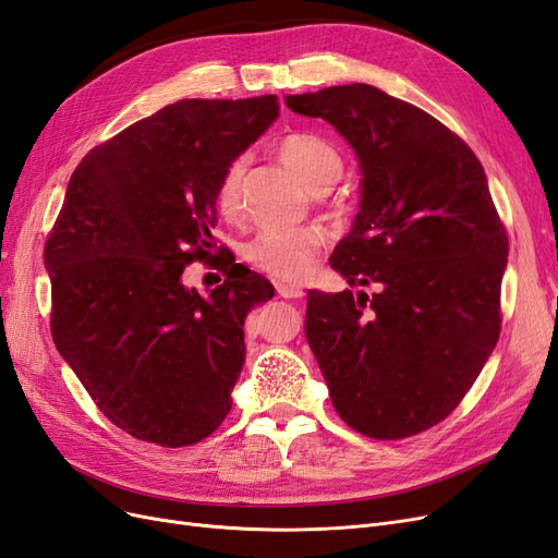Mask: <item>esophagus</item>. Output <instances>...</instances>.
Segmentation results:
<instances>
[{
    "label": "esophagus",
    "mask_w": 558,
    "mask_h": 558,
    "mask_svg": "<svg viewBox=\"0 0 558 558\" xmlns=\"http://www.w3.org/2000/svg\"><path fill=\"white\" fill-rule=\"evenodd\" d=\"M277 293L286 300H300L304 298V291L295 283H277Z\"/></svg>",
    "instance_id": "34e87169"
}]
</instances>
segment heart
I'll use <instances>...</instances> for the list:
<instances>
[{"instance_id":"1","label":"heart","mask_w":558,"mask_h":558,"mask_svg":"<svg viewBox=\"0 0 558 558\" xmlns=\"http://www.w3.org/2000/svg\"><path fill=\"white\" fill-rule=\"evenodd\" d=\"M279 161L314 194L328 191L343 172V159L335 145L314 133H288L277 143ZM246 159L228 161L215 186V205L219 215L235 221L242 213V180ZM325 244V230L318 223L263 230L244 246V258L256 270L283 281H300L312 267Z\"/></svg>"}]
</instances>
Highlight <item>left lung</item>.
I'll return each instance as SVG.
<instances>
[{
    "label": "left lung",
    "instance_id": "1",
    "mask_svg": "<svg viewBox=\"0 0 558 558\" xmlns=\"http://www.w3.org/2000/svg\"><path fill=\"white\" fill-rule=\"evenodd\" d=\"M362 170L353 230L330 258L351 288L306 293L304 335L345 425L399 440L446 420L501 335L508 233L483 163L422 108L372 85L295 94Z\"/></svg>",
    "mask_w": 558,
    "mask_h": 558
}]
</instances>
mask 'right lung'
<instances>
[{
	"label": "right lung",
	"mask_w": 558,
	"mask_h": 558,
	"mask_svg": "<svg viewBox=\"0 0 558 558\" xmlns=\"http://www.w3.org/2000/svg\"><path fill=\"white\" fill-rule=\"evenodd\" d=\"M279 114L275 94L182 99L89 149L46 240L50 330L114 427L163 448L223 422L244 364V318L275 295L263 275L215 248V186ZM225 283L203 299L191 262Z\"/></svg>",
	"instance_id": "right-lung-1"
}]
</instances>
